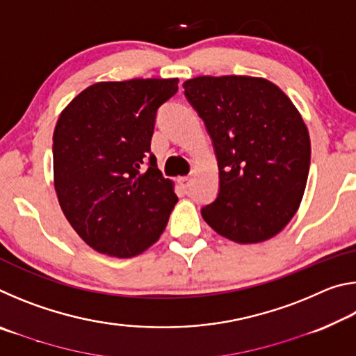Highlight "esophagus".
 Instances as JSON below:
<instances>
[{
    "instance_id": "34e87169",
    "label": "esophagus",
    "mask_w": 356,
    "mask_h": 356,
    "mask_svg": "<svg viewBox=\"0 0 356 356\" xmlns=\"http://www.w3.org/2000/svg\"><path fill=\"white\" fill-rule=\"evenodd\" d=\"M177 182H179V185L182 186L184 190H186L190 186V184H191V179L188 177V176H185V177H179L177 179Z\"/></svg>"
}]
</instances>
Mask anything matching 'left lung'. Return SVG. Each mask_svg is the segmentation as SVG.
Wrapping results in <instances>:
<instances>
[{"instance_id":"8db88e82","label":"left lung","mask_w":356,"mask_h":356,"mask_svg":"<svg viewBox=\"0 0 356 356\" xmlns=\"http://www.w3.org/2000/svg\"><path fill=\"white\" fill-rule=\"evenodd\" d=\"M184 88L218 160V195L202 218L237 243L276 236L297 212L309 172V134L297 108L264 78L197 76Z\"/></svg>"}]
</instances>
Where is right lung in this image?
Returning a JSON list of instances; mask_svg holds the SVG:
<instances>
[{
    "mask_svg": "<svg viewBox=\"0 0 356 356\" xmlns=\"http://www.w3.org/2000/svg\"><path fill=\"white\" fill-rule=\"evenodd\" d=\"M177 78L97 83L61 113L53 134L59 206L95 251L131 257L165 231L177 202L150 152L160 106Z\"/></svg>",
    "mask_w": 356,
    "mask_h": 356,
    "instance_id": "right-lung-1",
    "label": "right lung"
}]
</instances>
